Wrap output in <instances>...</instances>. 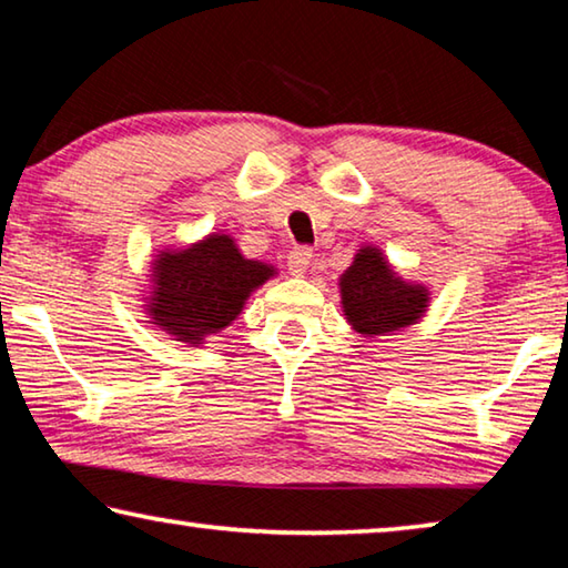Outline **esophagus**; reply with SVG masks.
Returning a JSON list of instances; mask_svg holds the SVG:
<instances>
[{"instance_id": "esophagus-1", "label": "esophagus", "mask_w": 568, "mask_h": 568, "mask_svg": "<svg viewBox=\"0 0 568 568\" xmlns=\"http://www.w3.org/2000/svg\"><path fill=\"white\" fill-rule=\"evenodd\" d=\"M313 263V250L311 247H295L287 253V271H291L295 277H303L307 273V267Z\"/></svg>"}]
</instances>
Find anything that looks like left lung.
Listing matches in <instances>:
<instances>
[{"label":"left lung","mask_w":568,"mask_h":568,"mask_svg":"<svg viewBox=\"0 0 568 568\" xmlns=\"http://www.w3.org/2000/svg\"><path fill=\"white\" fill-rule=\"evenodd\" d=\"M338 287L345 321L365 338L410 328L426 315L430 303L428 287L403 281L376 245H363L355 253Z\"/></svg>","instance_id":"8db88e82"}]
</instances>
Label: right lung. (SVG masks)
Returning a JSON list of instances; mask_svg holds the SVG:
<instances>
[{"mask_svg": "<svg viewBox=\"0 0 568 568\" xmlns=\"http://www.w3.org/2000/svg\"><path fill=\"white\" fill-rule=\"evenodd\" d=\"M273 275V265L247 261L233 237L210 233L192 245L160 250L152 261L145 313L172 341L197 348L225 331Z\"/></svg>", "mask_w": 568, "mask_h": 568, "instance_id": "1", "label": "right lung"}]
</instances>
